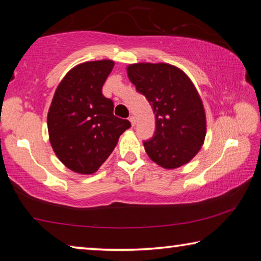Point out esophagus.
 <instances>
[{
    "label": "esophagus",
    "mask_w": 261,
    "mask_h": 261,
    "mask_svg": "<svg viewBox=\"0 0 261 261\" xmlns=\"http://www.w3.org/2000/svg\"><path fill=\"white\" fill-rule=\"evenodd\" d=\"M129 121L131 122V126L134 127L135 124H136V117H135V116H130V117H129Z\"/></svg>",
    "instance_id": "obj_1"
}]
</instances>
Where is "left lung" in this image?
<instances>
[{"label":"left lung","mask_w":261,"mask_h":261,"mask_svg":"<svg viewBox=\"0 0 261 261\" xmlns=\"http://www.w3.org/2000/svg\"><path fill=\"white\" fill-rule=\"evenodd\" d=\"M127 77L155 114L156 129L144 141L147 155L165 169L187 165L206 137V114L196 86L183 70L168 63H135Z\"/></svg>","instance_id":"left-lung-1"}]
</instances>
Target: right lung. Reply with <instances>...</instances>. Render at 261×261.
<instances>
[{"mask_svg":"<svg viewBox=\"0 0 261 261\" xmlns=\"http://www.w3.org/2000/svg\"><path fill=\"white\" fill-rule=\"evenodd\" d=\"M114 61L84 62L57 86L47 115L49 141L59 160L74 173L94 174L107 160L118 138L131 126L114 116V103L102 86Z\"/></svg>","mask_w":261,"mask_h":261,"instance_id":"right-lung-1","label":"right lung"}]
</instances>
